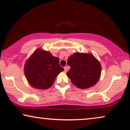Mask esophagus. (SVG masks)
Masks as SVG:
<instances>
[{
  "label": "esophagus",
  "mask_w": 130,
  "mask_h": 130,
  "mask_svg": "<svg viewBox=\"0 0 130 130\" xmlns=\"http://www.w3.org/2000/svg\"><path fill=\"white\" fill-rule=\"evenodd\" d=\"M68 69H69V67H67V66L64 67V72H67V70H68Z\"/></svg>",
  "instance_id": "obj_1"
}]
</instances>
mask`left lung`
I'll list each match as a JSON object with an SVG mask.
<instances>
[{"instance_id": "left-lung-1", "label": "left lung", "mask_w": 130, "mask_h": 130, "mask_svg": "<svg viewBox=\"0 0 130 130\" xmlns=\"http://www.w3.org/2000/svg\"><path fill=\"white\" fill-rule=\"evenodd\" d=\"M67 64L70 66V69L67 76L78 88L85 89L91 88L100 79L102 67L92 53H73L68 58Z\"/></svg>"}]
</instances>
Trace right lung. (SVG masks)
I'll list each match as a JSON object with an SVG mask.
<instances>
[{
    "label": "right lung",
    "mask_w": 130,
    "mask_h": 130,
    "mask_svg": "<svg viewBox=\"0 0 130 130\" xmlns=\"http://www.w3.org/2000/svg\"><path fill=\"white\" fill-rule=\"evenodd\" d=\"M63 71L64 68L60 66L58 58L41 47L34 51L24 65V74L28 83L37 89L50 88Z\"/></svg>",
    "instance_id": "add662e5"
}]
</instances>
